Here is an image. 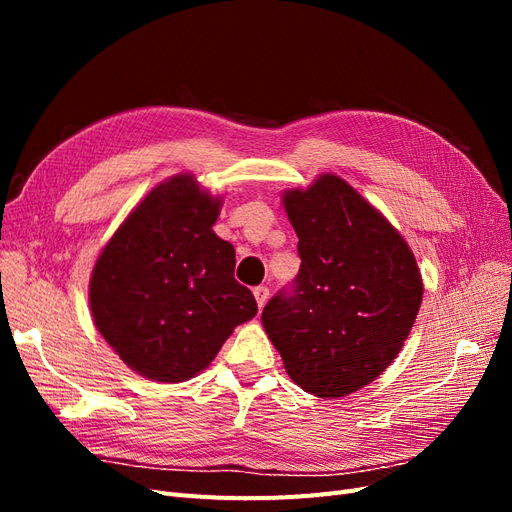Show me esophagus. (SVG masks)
Returning <instances> with one entry per match:
<instances>
[{"mask_svg":"<svg viewBox=\"0 0 512 512\" xmlns=\"http://www.w3.org/2000/svg\"><path fill=\"white\" fill-rule=\"evenodd\" d=\"M254 297H256L258 307L262 309V307H265V303L269 301V288L267 286H256L254 288Z\"/></svg>","mask_w":512,"mask_h":512,"instance_id":"esophagus-1","label":"esophagus"}]
</instances>
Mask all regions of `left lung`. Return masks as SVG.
<instances>
[{
  "label": "left lung",
  "instance_id": "left-lung-1",
  "mask_svg": "<svg viewBox=\"0 0 512 512\" xmlns=\"http://www.w3.org/2000/svg\"><path fill=\"white\" fill-rule=\"evenodd\" d=\"M301 269L262 309L286 374L305 393L344 397L404 346L423 282L404 237L354 188L322 175L284 194Z\"/></svg>",
  "mask_w": 512,
  "mask_h": 512
}]
</instances>
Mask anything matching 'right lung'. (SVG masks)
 Masks as SVG:
<instances>
[{"label": "right lung", "mask_w": 512, "mask_h": 512, "mask_svg": "<svg viewBox=\"0 0 512 512\" xmlns=\"http://www.w3.org/2000/svg\"><path fill=\"white\" fill-rule=\"evenodd\" d=\"M220 200L177 175L153 188L102 250L89 284L100 335L136 374L183 382L256 316L235 247L211 226Z\"/></svg>", "instance_id": "add662e5"}]
</instances>
